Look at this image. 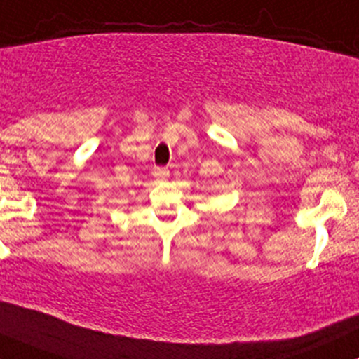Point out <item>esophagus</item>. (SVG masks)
Segmentation results:
<instances>
[{"instance_id":"esophagus-1","label":"esophagus","mask_w":359,"mask_h":359,"mask_svg":"<svg viewBox=\"0 0 359 359\" xmlns=\"http://www.w3.org/2000/svg\"><path fill=\"white\" fill-rule=\"evenodd\" d=\"M168 175H170V172H168L167 168H160V167H156L155 170H153V177H155L156 180H165V179H167Z\"/></svg>"}]
</instances>
